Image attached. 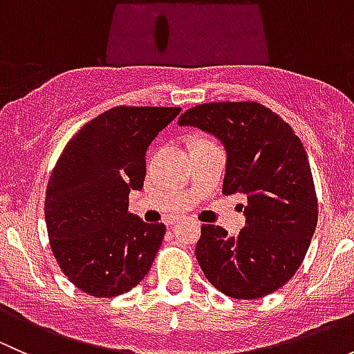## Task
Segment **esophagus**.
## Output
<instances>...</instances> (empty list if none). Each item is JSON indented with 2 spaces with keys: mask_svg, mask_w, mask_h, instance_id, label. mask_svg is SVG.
Here are the masks:
<instances>
[{
  "mask_svg": "<svg viewBox=\"0 0 354 354\" xmlns=\"http://www.w3.org/2000/svg\"><path fill=\"white\" fill-rule=\"evenodd\" d=\"M178 221H180V219H178V217H173V219H169V221H167V223H169V224H176Z\"/></svg>",
  "mask_w": 354,
  "mask_h": 354,
  "instance_id": "1",
  "label": "esophagus"
}]
</instances>
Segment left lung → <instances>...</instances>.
Returning a JSON list of instances; mask_svg holds the SVG:
<instances>
[{"label": "left lung", "mask_w": 354, "mask_h": 354, "mask_svg": "<svg viewBox=\"0 0 354 354\" xmlns=\"http://www.w3.org/2000/svg\"><path fill=\"white\" fill-rule=\"evenodd\" d=\"M178 123L223 142L227 152L223 194L246 197V223L238 236H227L216 224L202 226L195 246L200 269L231 298L270 295L299 269L319 219L301 140L279 114L253 101L195 106Z\"/></svg>", "instance_id": "8db88e82"}]
</instances>
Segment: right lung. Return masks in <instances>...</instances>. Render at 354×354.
Listing matches in <instances>:
<instances>
[{"instance_id":"add662e5","label":"right lung","mask_w":354,"mask_h":354,"mask_svg":"<svg viewBox=\"0 0 354 354\" xmlns=\"http://www.w3.org/2000/svg\"><path fill=\"white\" fill-rule=\"evenodd\" d=\"M180 108L118 106L88 121L63 149L46 188L44 217L59 269L80 291L113 298L151 270L166 226L128 212L142 190L145 152Z\"/></svg>"}]
</instances>
